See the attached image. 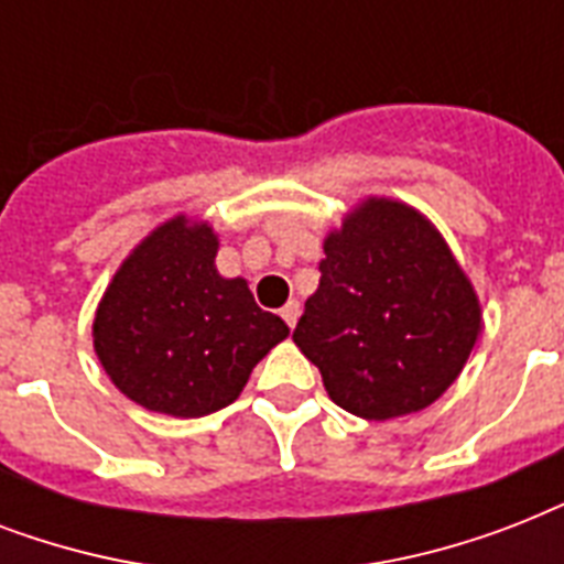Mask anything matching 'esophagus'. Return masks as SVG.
Wrapping results in <instances>:
<instances>
[{
	"instance_id": "34e87169",
	"label": "esophagus",
	"mask_w": 564,
	"mask_h": 564,
	"mask_svg": "<svg viewBox=\"0 0 564 564\" xmlns=\"http://www.w3.org/2000/svg\"><path fill=\"white\" fill-rule=\"evenodd\" d=\"M281 316H283V322H286V325H290V327L299 325V316H301V304H299V301H290V304H286V307L281 310Z\"/></svg>"
}]
</instances>
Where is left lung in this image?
<instances>
[{"label":"left lung","mask_w":564,"mask_h":564,"mask_svg":"<svg viewBox=\"0 0 564 564\" xmlns=\"http://www.w3.org/2000/svg\"><path fill=\"white\" fill-rule=\"evenodd\" d=\"M318 272L292 339L336 406L398 419L459 377L480 334V304L424 216L369 198L327 237Z\"/></svg>","instance_id":"1"}]
</instances>
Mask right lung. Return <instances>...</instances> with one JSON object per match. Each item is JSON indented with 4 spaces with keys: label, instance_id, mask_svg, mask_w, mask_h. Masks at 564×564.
Returning <instances> with one entry per match:
<instances>
[{
    "label": "right lung",
    "instance_id": "add662e5",
    "mask_svg": "<svg viewBox=\"0 0 564 564\" xmlns=\"http://www.w3.org/2000/svg\"><path fill=\"white\" fill-rule=\"evenodd\" d=\"M207 225L166 221L105 292L93 343L110 380L145 410L202 419L237 401L248 375L290 336L242 278L216 272Z\"/></svg>",
    "mask_w": 564,
    "mask_h": 564
}]
</instances>
